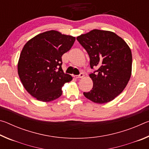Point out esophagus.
<instances>
[{
  "instance_id": "esophagus-1",
  "label": "esophagus",
  "mask_w": 149,
  "mask_h": 149,
  "mask_svg": "<svg viewBox=\"0 0 149 149\" xmlns=\"http://www.w3.org/2000/svg\"><path fill=\"white\" fill-rule=\"evenodd\" d=\"M84 77V74L83 73H81L79 75H74V77L75 79H79V78H82Z\"/></svg>"
}]
</instances>
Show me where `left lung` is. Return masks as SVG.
I'll list each match as a JSON object with an SVG mask.
<instances>
[{"instance_id": "obj_1", "label": "left lung", "mask_w": 149, "mask_h": 149, "mask_svg": "<svg viewBox=\"0 0 149 149\" xmlns=\"http://www.w3.org/2000/svg\"><path fill=\"white\" fill-rule=\"evenodd\" d=\"M77 40L89 54L91 68H99L89 75L93 87L84 96L97 104L112 101L125 89L132 75L130 47L115 33L105 30H91Z\"/></svg>"}]
</instances>
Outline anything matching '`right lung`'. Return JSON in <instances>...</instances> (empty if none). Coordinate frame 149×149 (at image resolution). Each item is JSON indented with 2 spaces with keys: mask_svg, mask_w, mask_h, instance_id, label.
Here are the masks:
<instances>
[{
  "mask_svg": "<svg viewBox=\"0 0 149 149\" xmlns=\"http://www.w3.org/2000/svg\"><path fill=\"white\" fill-rule=\"evenodd\" d=\"M75 41V37L50 30L37 35L24 45L17 63V73L32 97L50 102L62 95V87L73 79L63 71L62 56Z\"/></svg>",
  "mask_w": 149,
  "mask_h": 149,
  "instance_id": "1",
  "label": "right lung"
}]
</instances>
